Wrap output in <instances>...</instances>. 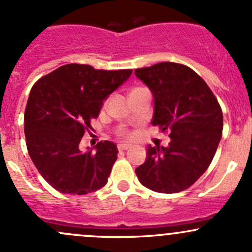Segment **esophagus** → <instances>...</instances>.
Returning <instances> with one entry per match:
<instances>
[{
	"instance_id": "esophagus-1",
	"label": "esophagus",
	"mask_w": 252,
	"mask_h": 252,
	"mask_svg": "<svg viewBox=\"0 0 252 252\" xmlns=\"http://www.w3.org/2000/svg\"><path fill=\"white\" fill-rule=\"evenodd\" d=\"M130 147H131V145L126 144V142H122V144H118V150H119V151L129 150V148H130Z\"/></svg>"
}]
</instances>
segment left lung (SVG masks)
<instances>
[{"mask_svg": "<svg viewBox=\"0 0 252 252\" xmlns=\"http://www.w3.org/2000/svg\"><path fill=\"white\" fill-rule=\"evenodd\" d=\"M135 76L153 95L151 124L170 131L166 147L148 145L146 160L135 173L155 192H181L205 173L215 156L223 129L222 110L204 79L181 63L136 68Z\"/></svg>", "mask_w": 252, "mask_h": 252, "instance_id": "8db88e82", "label": "left lung"}]
</instances>
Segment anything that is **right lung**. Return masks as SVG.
Returning <instances> with one entry per match:
<instances>
[{"instance_id":"right-lung-1","label":"right lung","mask_w":252,"mask_h":252,"mask_svg":"<svg viewBox=\"0 0 252 252\" xmlns=\"http://www.w3.org/2000/svg\"><path fill=\"white\" fill-rule=\"evenodd\" d=\"M133 70H95L67 63L36 82L24 117L26 146L43 179L65 194H87L107 184L117 159L111 141L79 150L91 121Z\"/></svg>"}]
</instances>
